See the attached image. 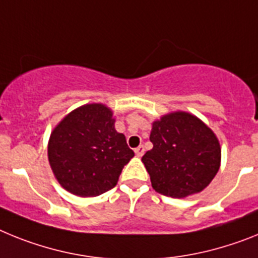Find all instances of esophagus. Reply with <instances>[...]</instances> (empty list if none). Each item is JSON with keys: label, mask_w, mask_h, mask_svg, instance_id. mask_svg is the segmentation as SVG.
I'll list each match as a JSON object with an SVG mask.
<instances>
[{"label": "esophagus", "mask_w": 258, "mask_h": 258, "mask_svg": "<svg viewBox=\"0 0 258 258\" xmlns=\"http://www.w3.org/2000/svg\"><path fill=\"white\" fill-rule=\"evenodd\" d=\"M135 153L138 157H142L143 154H144V147H143V145H139L135 149Z\"/></svg>", "instance_id": "obj_1"}]
</instances>
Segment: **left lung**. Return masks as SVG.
Masks as SVG:
<instances>
[{"mask_svg": "<svg viewBox=\"0 0 258 258\" xmlns=\"http://www.w3.org/2000/svg\"><path fill=\"white\" fill-rule=\"evenodd\" d=\"M153 148L142 161L156 192L174 199L199 194L221 166V145L200 118L172 111L152 123Z\"/></svg>", "mask_w": 258, "mask_h": 258, "instance_id": "1", "label": "left lung"}]
</instances>
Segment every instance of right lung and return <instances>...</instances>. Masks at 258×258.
I'll return each instance as SVG.
<instances>
[{
  "instance_id": "obj_1",
  "label": "right lung",
  "mask_w": 258,
  "mask_h": 258,
  "mask_svg": "<svg viewBox=\"0 0 258 258\" xmlns=\"http://www.w3.org/2000/svg\"><path fill=\"white\" fill-rule=\"evenodd\" d=\"M113 110L86 104L67 114L51 131L48 160L62 187L80 197H95L115 187L135 153L114 127Z\"/></svg>"
}]
</instances>
